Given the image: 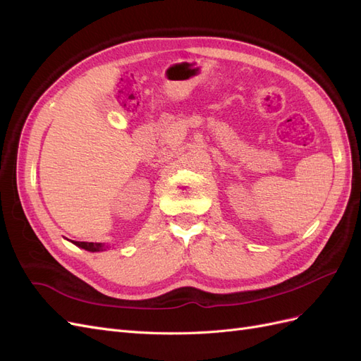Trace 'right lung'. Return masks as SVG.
<instances>
[{
  "instance_id": "1",
  "label": "right lung",
  "mask_w": 361,
  "mask_h": 361,
  "mask_svg": "<svg viewBox=\"0 0 361 361\" xmlns=\"http://www.w3.org/2000/svg\"><path fill=\"white\" fill-rule=\"evenodd\" d=\"M73 244L84 248V250H87V251H101L104 248V244H101V243H80V241H75Z\"/></svg>"
}]
</instances>
